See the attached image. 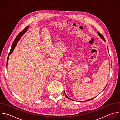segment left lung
Returning <instances> with one entry per match:
<instances>
[{
    "label": "left lung",
    "instance_id": "obj_1",
    "mask_svg": "<svg viewBox=\"0 0 120 120\" xmlns=\"http://www.w3.org/2000/svg\"><path fill=\"white\" fill-rule=\"evenodd\" d=\"M97 33H98V35H99V36H100V37L101 38L102 40H103L104 41H105V38H104V37H103V36H102V35H101V33H100L99 32H98ZM107 49H108V46H107ZM106 86H105V87H106ZM105 87L104 88V90H105ZM65 96L67 97V98H68V99H70V100H72V99H71L70 98L68 97V96H67L66 95V94H65ZM94 98H92V99H89V100H86V101H90V100H91L93 99Z\"/></svg>",
    "mask_w": 120,
    "mask_h": 120
}]
</instances>
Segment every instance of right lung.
<instances>
[{"label": "right lung", "mask_w": 120, "mask_h": 120, "mask_svg": "<svg viewBox=\"0 0 120 120\" xmlns=\"http://www.w3.org/2000/svg\"><path fill=\"white\" fill-rule=\"evenodd\" d=\"M29 27V26H27L26 27L24 30L21 31L20 33H19V35L17 36V37H16V38H15V39L14 40V42H13V43L11 46V49H10V51L9 52V53L8 54V59H7V67L8 66V59H9V55H10L11 54V53L13 52V50H14L15 46L16 45H17V43H18V42H19V40L20 39L21 37L24 35V34L25 33V32H26V31L28 30V28Z\"/></svg>", "instance_id": "1"}]
</instances>
